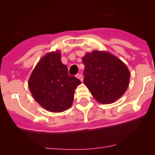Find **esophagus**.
Returning <instances> with one entry per match:
<instances>
[{
	"mask_svg": "<svg viewBox=\"0 0 155 155\" xmlns=\"http://www.w3.org/2000/svg\"><path fill=\"white\" fill-rule=\"evenodd\" d=\"M76 77H77L78 79H80V81H83V80H84V78H83V75H81V74H77V75H76Z\"/></svg>",
	"mask_w": 155,
	"mask_h": 155,
	"instance_id": "esophagus-1",
	"label": "esophagus"
}]
</instances>
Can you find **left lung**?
<instances>
[{"mask_svg":"<svg viewBox=\"0 0 155 155\" xmlns=\"http://www.w3.org/2000/svg\"><path fill=\"white\" fill-rule=\"evenodd\" d=\"M84 83L98 102L113 103L126 91L130 71L123 62L109 53L94 51L83 57Z\"/></svg>","mask_w":155,"mask_h":155,"instance_id":"1","label":"left lung"}]
</instances>
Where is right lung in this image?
Returning a JSON list of instances; mask_svg holds the SVG:
<instances>
[{"mask_svg": "<svg viewBox=\"0 0 155 155\" xmlns=\"http://www.w3.org/2000/svg\"><path fill=\"white\" fill-rule=\"evenodd\" d=\"M60 52H51L38 62L29 80V88L35 101L47 110L59 113L72 104L75 89L81 84L69 75L61 62Z\"/></svg>", "mask_w": 155, "mask_h": 155, "instance_id": "obj_1", "label": "right lung"}]
</instances>
